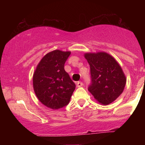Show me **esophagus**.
I'll return each mask as SVG.
<instances>
[{
  "label": "esophagus",
  "instance_id": "1",
  "mask_svg": "<svg viewBox=\"0 0 145 145\" xmlns=\"http://www.w3.org/2000/svg\"><path fill=\"white\" fill-rule=\"evenodd\" d=\"M76 86H77V87H81L83 86V83L82 82H78L76 83Z\"/></svg>",
  "mask_w": 145,
  "mask_h": 145
}]
</instances>
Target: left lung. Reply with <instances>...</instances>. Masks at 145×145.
I'll return each instance as SVG.
<instances>
[{
    "mask_svg": "<svg viewBox=\"0 0 145 145\" xmlns=\"http://www.w3.org/2000/svg\"><path fill=\"white\" fill-rule=\"evenodd\" d=\"M91 71V84L88 90L101 104L108 105L123 91L125 76L116 60L106 52L86 53Z\"/></svg>",
    "mask_w": 145,
    "mask_h": 145,
    "instance_id": "1",
    "label": "left lung"
}]
</instances>
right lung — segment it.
Wrapping results in <instances>:
<instances>
[{
	"instance_id": "add662e5",
	"label": "right lung",
	"mask_w": 145,
	"mask_h": 145,
	"mask_svg": "<svg viewBox=\"0 0 145 145\" xmlns=\"http://www.w3.org/2000/svg\"><path fill=\"white\" fill-rule=\"evenodd\" d=\"M70 52L59 50L49 52L38 64L33 75V88L39 100L52 109L69 104L76 84L65 71Z\"/></svg>"
}]
</instances>
